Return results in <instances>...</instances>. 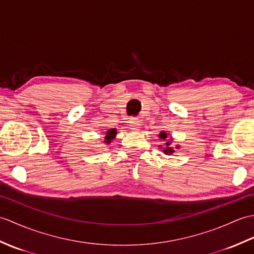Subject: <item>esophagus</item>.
I'll list each match as a JSON object with an SVG mask.
<instances>
[{
  "mask_svg": "<svg viewBox=\"0 0 254 254\" xmlns=\"http://www.w3.org/2000/svg\"><path fill=\"white\" fill-rule=\"evenodd\" d=\"M128 126L131 127L132 130L134 131H138L141 128V120L138 118H131L128 120Z\"/></svg>",
  "mask_w": 254,
  "mask_h": 254,
  "instance_id": "esophagus-1",
  "label": "esophagus"
}]
</instances>
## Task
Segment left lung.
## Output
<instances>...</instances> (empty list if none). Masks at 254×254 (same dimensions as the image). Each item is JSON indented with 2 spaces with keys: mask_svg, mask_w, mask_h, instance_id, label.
I'll list each match as a JSON object with an SVG mask.
<instances>
[{
  "mask_svg": "<svg viewBox=\"0 0 254 254\" xmlns=\"http://www.w3.org/2000/svg\"><path fill=\"white\" fill-rule=\"evenodd\" d=\"M158 136H159L160 139H164V141H165V139L167 138V133H166L165 131L160 132ZM170 144H171V142H166V147H165L164 150H163V152H164L166 155H170V154H172V153L175 152V150L172 149V147H170ZM177 147H178V146H177Z\"/></svg>",
  "mask_w": 254,
  "mask_h": 254,
  "instance_id": "8db88e82",
  "label": "left lung"
}]
</instances>
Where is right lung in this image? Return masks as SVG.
Instances as JSON below:
<instances>
[{
	"mask_svg": "<svg viewBox=\"0 0 254 254\" xmlns=\"http://www.w3.org/2000/svg\"><path fill=\"white\" fill-rule=\"evenodd\" d=\"M117 136V128H111V130L106 132V136H105V143L109 144L113 138H116Z\"/></svg>",
	"mask_w": 254,
	"mask_h": 254,
	"instance_id": "right-lung-1",
	"label": "right lung"
}]
</instances>
